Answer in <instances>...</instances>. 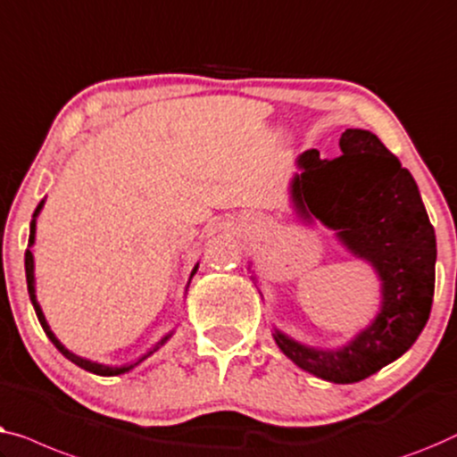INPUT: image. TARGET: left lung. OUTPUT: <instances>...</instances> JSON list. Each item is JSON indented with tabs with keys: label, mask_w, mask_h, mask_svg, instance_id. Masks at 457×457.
Masks as SVG:
<instances>
[{
	"label": "left lung",
	"mask_w": 457,
	"mask_h": 457,
	"mask_svg": "<svg viewBox=\"0 0 457 457\" xmlns=\"http://www.w3.org/2000/svg\"><path fill=\"white\" fill-rule=\"evenodd\" d=\"M339 149L337 159H320L317 149L302 153L290 198L300 221L319 220L375 269L381 306L339 348H314L279 329L273 339L302 370L345 385L375 375L419 339L433 306L436 242L412 173L375 134L348 128Z\"/></svg>",
	"instance_id": "8db88e82"
}]
</instances>
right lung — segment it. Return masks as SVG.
<instances>
[{
  "mask_svg": "<svg viewBox=\"0 0 457 457\" xmlns=\"http://www.w3.org/2000/svg\"><path fill=\"white\" fill-rule=\"evenodd\" d=\"M43 204H45V198L41 203L37 204V209H35V213H33V221H30V236H29V248H27V254H24V269H27V287H29V295H30V302H33V306H35V312H37V319H38V323H41V327H43V331L47 333V337L51 339V344L55 345L57 350L62 352L63 356H66L70 362H74L76 366H80V369H85V370H88V372H93V375H99V377H118V375H124V372H128V370H132L134 366H138L140 362H143V360H146L149 358L153 352H157L159 348H162V345H165L167 344V339H170L171 336H173V331H170L167 333V336H163L162 339H159V342L153 345V348L149 350V352H145L143 356L140 358H137V360H132V362H126V364H121V366H109V364H101V362H95V360H88V358H82V356H76L74 352H70L66 345H63L60 339L55 337V333L51 331V327H49V323H47V319H45V314H43V311H41V304H38V300H37V287H35V256H33V253H30V248H33V244H35V234H37V217H38V213H41V209H43ZM198 271V262L195 265V269H192V273H190V279L195 278V273ZM188 286H190V281H188ZM188 286H186V290H188Z\"/></svg>",
  "mask_w": 457,
  "mask_h": 457,
  "instance_id": "obj_1",
  "label": "right lung"
}]
</instances>
